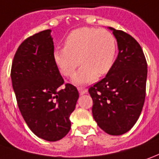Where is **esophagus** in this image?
Masks as SVG:
<instances>
[{"label":"esophagus","instance_id":"esophagus-1","mask_svg":"<svg viewBox=\"0 0 159 159\" xmlns=\"http://www.w3.org/2000/svg\"><path fill=\"white\" fill-rule=\"evenodd\" d=\"M78 91H79V93H80V95H83V94L87 93V90H86V88H84V87H78Z\"/></svg>","mask_w":159,"mask_h":159}]
</instances>
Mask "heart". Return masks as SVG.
Instances as JSON below:
<instances>
[{"instance_id":"obj_1","label":"heart","mask_w":159,"mask_h":159,"mask_svg":"<svg viewBox=\"0 0 159 159\" xmlns=\"http://www.w3.org/2000/svg\"><path fill=\"white\" fill-rule=\"evenodd\" d=\"M65 45L53 52V60L66 77L73 76L80 64H83L73 78L76 85L95 81L98 76L109 73L114 65L117 41L107 30L78 28L66 36Z\"/></svg>"}]
</instances>
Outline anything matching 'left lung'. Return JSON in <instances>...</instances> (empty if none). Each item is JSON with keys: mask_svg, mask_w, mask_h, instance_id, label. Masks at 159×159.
Listing matches in <instances>:
<instances>
[{"mask_svg": "<svg viewBox=\"0 0 159 159\" xmlns=\"http://www.w3.org/2000/svg\"><path fill=\"white\" fill-rule=\"evenodd\" d=\"M115 36L119 54L111 70L89 88L93 116L110 135H122L135 125L145 98L147 63L143 50L133 37L109 27Z\"/></svg>", "mask_w": 159, "mask_h": 159, "instance_id": "obj_1", "label": "left lung"}]
</instances>
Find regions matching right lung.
<instances>
[{"mask_svg": "<svg viewBox=\"0 0 159 159\" xmlns=\"http://www.w3.org/2000/svg\"><path fill=\"white\" fill-rule=\"evenodd\" d=\"M51 30L28 37L15 52L11 80L23 119L42 139L57 141L71 129L69 117L79 98L77 88L64 83L53 60Z\"/></svg>", "mask_w": 159, "mask_h": 159, "instance_id": "right-lung-1", "label": "right lung"}]
</instances>
